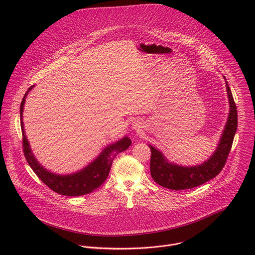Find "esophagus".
I'll list each match as a JSON object with an SVG mask.
<instances>
[{"mask_svg":"<svg viewBox=\"0 0 255 255\" xmlns=\"http://www.w3.org/2000/svg\"><path fill=\"white\" fill-rule=\"evenodd\" d=\"M132 125H133V128H134V129H136V130H139V129H140V125H139L138 122L135 121V122H133Z\"/></svg>","mask_w":255,"mask_h":255,"instance_id":"obj_1","label":"esophagus"}]
</instances>
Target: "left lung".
Here are the masks:
<instances>
[{
  "label": "left lung",
  "instance_id": "1",
  "mask_svg": "<svg viewBox=\"0 0 255 255\" xmlns=\"http://www.w3.org/2000/svg\"><path fill=\"white\" fill-rule=\"evenodd\" d=\"M226 86L230 102L228 121L216 151L207 161L197 166H181L170 162L160 150L148 145L151 149V176L157 184L176 191L192 189L214 179L223 170L238 129L237 106L228 81Z\"/></svg>",
  "mask_w": 255,
  "mask_h": 255
}]
</instances>
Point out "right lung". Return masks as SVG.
<instances>
[{"mask_svg": "<svg viewBox=\"0 0 255 255\" xmlns=\"http://www.w3.org/2000/svg\"><path fill=\"white\" fill-rule=\"evenodd\" d=\"M34 85L30 86L27 91L25 92L22 101L19 107V114H20V127L22 133V146H23V153L24 157L35 173V175L53 192L68 196V197H77L83 196L86 194H90L98 187H100L105 180L107 179L112 162L114 158L121 152L127 150L131 145V139L127 136H124L122 139L118 140L115 143L107 145L101 153L86 167L77 171L72 174L67 175H60L56 173H52L45 169L43 166L39 164V162L35 159L28 140L25 136V131L22 122V112L25 102V97L27 96L28 92L33 88Z\"/></svg>", "mask_w": 255, "mask_h": 255, "instance_id": "add662e5", "label": "right lung"}]
</instances>
